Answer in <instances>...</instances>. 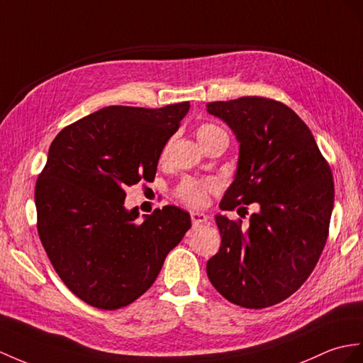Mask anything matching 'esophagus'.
I'll use <instances>...</instances> for the list:
<instances>
[{
	"label": "esophagus",
	"instance_id": "1",
	"mask_svg": "<svg viewBox=\"0 0 363 363\" xmlns=\"http://www.w3.org/2000/svg\"><path fill=\"white\" fill-rule=\"evenodd\" d=\"M191 222L194 226H199L201 223L208 222V216L203 212H191Z\"/></svg>",
	"mask_w": 363,
	"mask_h": 363
}]
</instances>
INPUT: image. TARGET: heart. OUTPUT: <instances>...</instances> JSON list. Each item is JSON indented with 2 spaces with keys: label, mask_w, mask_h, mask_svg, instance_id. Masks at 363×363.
<instances>
[{
  "label": "heart",
  "mask_w": 363,
  "mask_h": 363,
  "mask_svg": "<svg viewBox=\"0 0 363 363\" xmlns=\"http://www.w3.org/2000/svg\"><path fill=\"white\" fill-rule=\"evenodd\" d=\"M226 134V132L212 123H203L197 128V138L201 143V146L214 138L216 135ZM216 189V183L212 180H194L188 179L180 183V186L177 188V196L182 201L186 203L189 206H203L208 201V196L211 191Z\"/></svg>",
  "instance_id": "obj_1"
}]
</instances>
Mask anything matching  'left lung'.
Wrapping results in <instances>:
<instances>
[{
	"instance_id": "8db88e82",
	"label": "left lung",
	"mask_w": 363,
	"mask_h": 363,
	"mask_svg": "<svg viewBox=\"0 0 363 363\" xmlns=\"http://www.w3.org/2000/svg\"><path fill=\"white\" fill-rule=\"evenodd\" d=\"M240 143L237 172L220 208L257 203L242 220L216 216L222 245L206 263L211 284L229 302L268 308L305 284L328 238L334 182L311 130L286 104L242 96L206 104Z\"/></svg>"
}]
</instances>
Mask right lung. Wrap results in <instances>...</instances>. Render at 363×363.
Listing matches in <instances>:
<instances>
[{"mask_svg":"<svg viewBox=\"0 0 363 363\" xmlns=\"http://www.w3.org/2000/svg\"><path fill=\"white\" fill-rule=\"evenodd\" d=\"M189 101L160 109L109 106L52 141L35 186L40 240L60 279L100 309H118L151 288L167 252L191 228L186 211L163 206L138 222L126 186L151 182Z\"/></svg>","mask_w":363,"mask_h":363,"instance_id":"obj_1","label":"right lung"}]
</instances>
